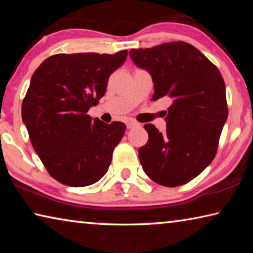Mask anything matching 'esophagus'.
<instances>
[{"label": "esophagus", "mask_w": 253, "mask_h": 253, "mask_svg": "<svg viewBox=\"0 0 253 253\" xmlns=\"http://www.w3.org/2000/svg\"><path fill=\"white\" fill-rule=\"evenodd\" d=\"M126 125H127L128 129H131V128H135V127H137V126H139V124L134 122V121H129V122H127Z\"/></svg>", "instance_id": "34e87169"}]
</instances>
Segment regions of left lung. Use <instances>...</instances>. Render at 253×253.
<instances>
[{
	"label": "left lung",
	"instance_id": "left-lung-1",
	"mask_svg": "<svg viewBox=\"0 0 253 253\" xmlns=\"http://www.w3.org/2000/svg\"><path fill=\"white\" fill-rule=\"evenodd\" d=\"M129 55L152 76L153 100L173 99L164 134L152 124L144 126L148 142L138 149L140 164L154 182L183 185L202 173L216 154L228 118L223 78L200 50L183 41L131 49Z\"/></svg>",
	"mask_w": 253,
	"mask_h": 253
}]
</instances>
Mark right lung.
<instances>
[{
  "label": "right lung",
  "mask_w": 253,
  "mask_h": 253,
  "mask_svg": "<svg viewBox=\"0 0 253 253\" xmlns=\"http://www.w3.org/2000/svg\"><path fill=\"white\" fill-rule=\"evenodd\" d=\"M126 58L127 50L59 53L45 59L32 75L22 121L34 151L58 182L91 185L108 170L126 126L92 119L87 111L104 97L109 76Z\"/></svg>",
  "instance_id": "add662e5"
}]
</instances>
